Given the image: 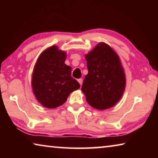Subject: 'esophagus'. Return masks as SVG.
<instances>
[{"instance_id":"34e87169","label":"esophagus","mask_w":158,"mask_h":158,"mask_svg":"<svg viewBox=\"0 0 158 158\" xmlns=\"http://www.w3.org/2000/svg\"><path fill=\"white\" fill-rule=\"evenodd\" d=\"M78 82L79 83V84L81 85H82V83H83V79H78Z\"/></svg>"}]
</instances>
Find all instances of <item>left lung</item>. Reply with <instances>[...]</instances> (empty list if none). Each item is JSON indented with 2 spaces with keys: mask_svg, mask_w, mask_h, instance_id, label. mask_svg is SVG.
I'll return each mask as SVG.
<instances>
[{
  "mask_svg": "<svg viewBox=\"0 0 158 158\" xmlns=\"http://www.w3.org/2000/svg\"><path fill=\"white\" fill-rule=\"evenodd\" d=\"M88 73L81 90L86 101L95 109H106L121 98L125 77L118 56L104 42L99 43L85 55Z\"/></svg>",
  "mask_w": 158,
  "mask_h": 158,
  "instance_id": "left-lung-1",
  "label": "left lung"
}]
</instances>
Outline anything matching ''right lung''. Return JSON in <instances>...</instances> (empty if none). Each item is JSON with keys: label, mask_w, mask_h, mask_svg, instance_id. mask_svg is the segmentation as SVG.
<instances>
[{"label": "right lung", "mask_w": 158, "mask_h": 158, "mask_svg": "<svg viewBox=\"0 0 158 158\" xmlns=\"http://www.w3.org/2000/svg\"><path fill=\"white\" fill-rule=\"evenodd\" d=\"M66 53L53 46L40 56L32 76V87L37 100L45 107L62 105L80 84L71 76L72 68L65 64Z\"/></svg>", "instance_id": "obj_1"}]
</instances>
